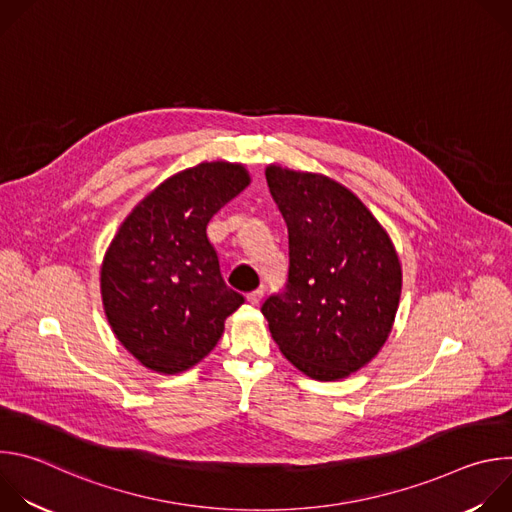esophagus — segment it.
Segmentation results:
<instances>
[{
    "label": "esophagus",
    "mask_w": 512,
    "mask_h": 512,
    "mask_svg": "<svg viewBox=\"0 0 512 512\" xmlns=\"http://www.w3.org/2000/svg\"><path fill=\"white\" fill-rule=\"evenodd\" d=\"M261 298H263V291H261V289H255V291H251V294L247 296V302H249L251 306H257V304L261 302Z\"/></svg>",
    "instance_id": "1"
}]
</instances>
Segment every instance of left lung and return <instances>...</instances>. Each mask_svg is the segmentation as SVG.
<instances>
[{
	"label": "left lung",
	"instance_id": "1",
	"mask_svg": "<svg viewBox=\"0 0 512 512\" xmlns=\"http://www.w3.org/2000/svg\"><path fill=\"white\" fill-rule=\"evenodd\" d=\"M269 192L289 233V279L261 312L281 354L316 381L360 371L385 346L403 273L375 214L340 182L277 164Z\"/></svg>",
	"mask_w": 512,
	"mask_h": 512
}]
</instances>
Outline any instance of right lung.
I'll use <instances>...</instances> for the list:
<instances>
[{
	"label": "right lung",
	"instance_id": "right-lung-1",
	"mask_svg": "<svg viewBox=\"0 0 512 512\" xmlns=\"http://www.w3.org/2000/svg\"><path fill=\"white\" fill-rule=\"evenodd\" d=\"M251 184L243 164L200 162L156 186L125 216L101 265L107 322L145 369L198 364L245 302L227 287L206 225Z\"/></svg>",
	"mask_w": 512,
	"mask_h": 512
}]
</instances>
